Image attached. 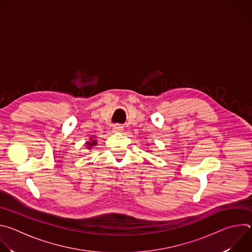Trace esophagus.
Segmentation results:
<instances>
[{"instance_id":"34e87169","label":"esophagus","mask_w":252,"mask_h":252,"mask_svg":"<svg viewBox=\"0 0 252 252\" xmlns=\"http://www.w3.org/2000/svg\"><path fill=\"white\" fill-rule=\"evenodd\" d=\"M113 131L117 132V133H122L124 131V127L122 126H120V125H116L113 127Z\"/></svg>"}]
</instances>
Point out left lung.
<instances>
[{
	"mask_svg": "<svg viewBox=\"0 0 252 252\" xmlns=\"http://www.w3.org/2000/svg\"><path fill=\"white\" fill-rule=\"evenodd\" d=\"M149 152H150V151H149Z\"/></svg>",
	"mask_w": 252,
	"mask_h": 252,
	"instance_id": "left-lung-1",
	"label": "left lung"
}]
</instances>
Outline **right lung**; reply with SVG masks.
Returning a JSON list of instances; mask_svg holds the SVG:
<instances>
[{
    "instance_id": "obj_1",
    "label": "right lung",
    "mask_w": 252,
    "mask_h": 252,
    "mask_svg": "<svg viewBox=\"0 0 252 252\" xmlns=\"http://www.w3.org/2000/svg\"><path fill=\"white\" fill-rule=\"evenodd\" d=\"M97 140L95 139V135H93V136H91L90 137V140H88V141H86V146H87V149L88 150H92L94 147H95L96 146V142Z\"/></svg>"
}]
</instances>
